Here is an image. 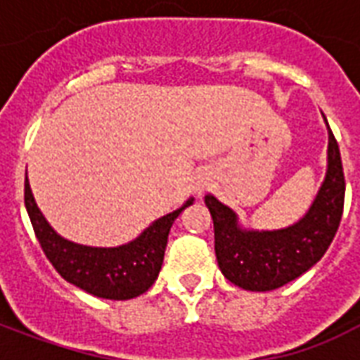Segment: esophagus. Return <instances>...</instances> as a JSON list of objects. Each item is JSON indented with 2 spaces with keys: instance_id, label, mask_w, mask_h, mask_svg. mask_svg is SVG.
Masks as SVG:
<instances>
[{
  "instance_id": "obj_1",
  "label": "esophagus",
  "mask_w": 360,
  "mask_h": 360,
  "mask_svg": "<svg viewBox=\"0 0 360 360\" xmlns=\"http://www.w3.org/2000/svg\"><path fill=\"white\" fill-rule=\"evenodd\" d=\"M204 187H206V181H196V185H195V191L196 193H198V195H202V191H204Z\"/></svg>"
}]
</instances>
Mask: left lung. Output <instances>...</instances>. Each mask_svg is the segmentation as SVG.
Here are the masks:
<instances>
[{"label": "left lung", "instance_id": "8db88e82", "mask_svg": "<svg viewBox=\"0 0 360 360\" xmlns=\"http://www.w3.org/2000/svg\"><path fill=\"white\" fill-rule=\"evenodd\" d=\"M328 125V121H326ZM345 177L340 146L328 127V169L309 212L297 224L274 231L243 229L231 208L216 196L204 202L214 219V249L221 274L247 291H271L316 264L340 227Z\"/></svg>", "mask_w": 360, "mask_h": 360}]
</instances>
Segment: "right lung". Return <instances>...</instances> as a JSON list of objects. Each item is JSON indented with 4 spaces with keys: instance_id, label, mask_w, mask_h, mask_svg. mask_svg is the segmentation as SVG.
Masks as SVG:
<instances>
[{
    "instance_id": "1",
    "label": "right lung",
    "mask_w": 360,
    "mask_h": 360,
    "mask_svg": "<svg viewBox=\"0 0 360 360\" xmlns=\"http://www.w3.org/2000/svg\"><path fill=\"white\" fill-rule=\"evenodd\" d=\"M191 204L193 198H188L187 202L172 214H165L156 219L134 241L127 245L110 249L86 247L67 241L53 231V227L36 206L28 177L25 181V206L28 218L34 227L36 239L51 266L58 270L61 278L81 287L82 291L113 301L133 299L152 287L162 270L167 235L173 221Z\"/></svg>"
}]
</instances>
